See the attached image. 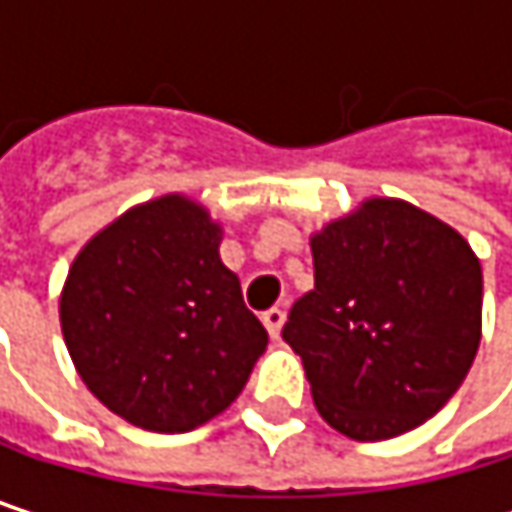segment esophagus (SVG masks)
<instances>
[{"label":"esophagus","instance_id":"1","mask_svg":"<svg viewBox=\"0 0 512 512\" xmlns=\"http://www.w3.org/2000/svg\"><path fill=\"white\" fill-rule=\"evenodd\" d=\"M263 326H266V332L272 335V338H278L281 335V326H284V311L281 308H269V311H263Z\"/></svg>","mask_w":512,"mask_h":512}]
</instances>
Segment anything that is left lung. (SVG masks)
Returning <instances> with one entry per match:
<instances>
[{"label": "left lung", "mask_w": 512, "mask_h": 512, "mask_svg": "<svg viewBox=\"0 0 512 512\" xmlns=\"http://www.w3.org/2000/svg\"><path fill=\"white\" fill-rule=\"evenodd\" d=\"M314 290L281 338L329 427L379 442L433 418L480 347L483 272L442 219L370 198L311 237Z\"/></svg>", "instance_id": "left-lung-1"}]
</instances>
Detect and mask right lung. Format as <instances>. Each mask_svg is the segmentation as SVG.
I'll use <instances>...</instances> for the list:
<instances>
[{"label":"right lung","instance_id":"add662e5","mask_svg":"<svg viewBox=\"0 0 512 512\" xmlns=\"http://www.w3.org/2000/svg\"><path fill=\"white\" fill-rule=\"evenodd\" d=\"M219 243L198 201L162 195L94 234L67 272V353L88 391L142 430L189 433L225 412L269 344Z\"/></svg>","mask_w":512,"mask_h":512}]
</instances>
